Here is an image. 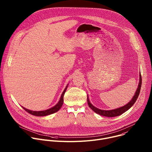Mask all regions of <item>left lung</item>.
<instances>
[{
	"mask_svg": "<svg viewBox=\"0 0 152 152\" xmlns=\"http://www.w3.org/2000/svg\"><path fill=\"white\" fill-rule=\"evenodd\" d=\"M141 83H142V78H141V73H140V80H139V83L138 85V88H137V89L135 91V93L134 96H133L132 99L130 100V102L129 103H127L126 104L124 105L123 106L118 107V108H117V109L111 110H102L99 109V108L95 107L91 103V102H90V100H89L88 96L87 95L88 104L89 107L94 112H95L96 113H97L100 115L104 116V117H114L120 115L122 114H123L124 113H125L126 111H127L128 110H129L136 102L137 99L140 93Z\"/></svg>",
	"mask_w": 152,
	"mask_h": 152,
	"instance_id": "left-lung-1",
	"label": "left lung"
}]
</instances>
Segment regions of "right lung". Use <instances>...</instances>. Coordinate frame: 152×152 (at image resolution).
Here are the masks:
<instances>
[{
  "label": "right lung",
  "instance_id": "1",
  "mask_svg": "<svg viewBox=\"0 0 152 152\" xmlns=\"http://www.w3.org/2000/svg\"><path fill=\"white\" fill-rule=\"evenodd\" d=\"M68 85H69V84H67V86H66V88H65V89H64V91L62 92V93L61 94V96L60 97V99H59V102H58V103L56 104H55L54 106H53L52 107L49 108V109H48V110H44V111H34L28 110V109H26V108H25V107H23L22 106H22L23 109L26 112H28V113H29V114H31L33 115L38 116V117H43V116L50 115V114H52L55 113H56L57 111H58L60 110V108L62 106L63 102H64V95L65 92H66V90L68 87Z\"/></svg>",
  "mask_w": 152,
  "mask_h": 152
}]
</instances>
